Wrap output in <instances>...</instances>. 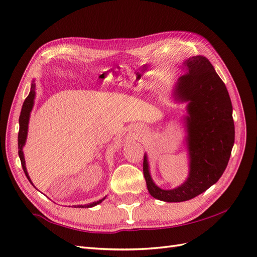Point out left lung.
Masks as SVG:
<instances>
[{
	"mask_svg": "<svg viewBox=\"0 0 257 257\" xmlns=\"http://www.w3.org/2000/svg\"><path fill=\"white\" fill-rule=\"evenodd\" d=\"M185 74L178 79L174 97L188 102L185 125L190 157L186 180L173 190H163L152 180L147 154L144 176L147 188L154 198L167 203H180L208 190L223 175L235 143L232 106L225 83L210 61L196 56L184 62Z\"/></svg>",
	"mask_w": 257,
	"mask_h": 257,
	"instance_id": "left-lung-1",
	"label": "left lung"
}]
</instances>
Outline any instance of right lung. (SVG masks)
I'll list each match as a JSON object with an SVG mask.
<instances>
[{"label": "right lung", "mask_w": 257, "mask_h": 257, "mask_svg": "<svg viewBox=\"0 0 257 257\" xmlns=\"http://www.w3.org/2000/svg\"><path fill=\"white\" fill-rule=\"evenodd\" d=\"M34 98H35V83H32L31 85V91L29 93L28 97L26 98L25 103L22 105V109L20 112V116H19V133H18V154H19V158L21 161V165L23 168V172H25L28 180L32 183L31 181V179L29 177V174L27 172V167H26V161H25V157H23V146L26 144L27 141V135H28V126H29V120H30V113L32 111V108L34 105ZM33 184V183H32ZM105 199L102 198L100 200L94 201V203H91L88 205H78L77 208H91V207H94L98 204L102 203V201Z\"/></svg>", "instance_id": "1"}]
</instances>
